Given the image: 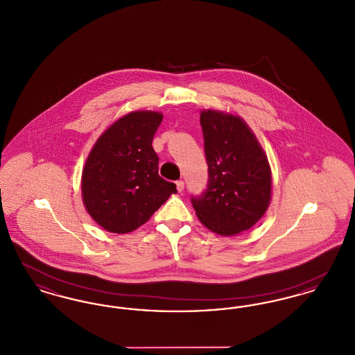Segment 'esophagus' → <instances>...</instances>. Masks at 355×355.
<instances>
[{"label":"esophagus","instance_id":"obj_1","mask_svg":"<svg viewBox=\"0 0 355 355\" xmlns=\"http://www.w3.org/2000/svg\"><path fill=\"white\" fill-rule=\"evenodd\" d=\"M175 186H177V190L181 193V191L184 190V187H185V182L180 180V181H177V182H175Z\"/></svg>","mask_w":355,"mask_h":355}]
</instances>
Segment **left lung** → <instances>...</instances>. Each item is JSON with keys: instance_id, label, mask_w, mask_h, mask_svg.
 <instances>
[{"instance_id": "1", "label": "left lung", "mask_w": 355, "mask_h": 355, "mask_svg": "<svg viewBox=\"0 0 355 355\" xmlns=\"http://www.w3.org/2000/svg\"><path fill=\"white\" fill-rule=\"evenodd\" d=\"M207 189L191 203L213 233L236 236L263 217L271 201L268 157L248 123L230 113L202 110Z\"/></svg>"}]
</instances>
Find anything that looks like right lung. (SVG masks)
<instances>
[{
    "label": "right lung",
    "instance_id": "add662e5",
    "mask_svg": "<svg viewBox=\"0 0 355 355\" xmlns=\"http://www.w3.org/2000/svg\"><path fill=\"white\" fill-rule=\"evenodd\" d=\"M162 113L132 112L110 125L89 153L81 177L83 202L102 229L126 234L177 193L158 174L153 137Z\"/></svg>",
    "mask_w": 355,
    "mask_h": 355
}]
</instances>
